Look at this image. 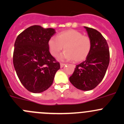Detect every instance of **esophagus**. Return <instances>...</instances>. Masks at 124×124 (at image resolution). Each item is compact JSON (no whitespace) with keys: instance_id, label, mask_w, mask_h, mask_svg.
Here are the masks:
<instances>
[{"instance_id":"1","label":"esophagus","mask_w":124,"mask_h":124,"mask_svg":"<svg viewBox=\"0 0 124 124\" xmlns=\"http://www.w3.org/2000/svg\"><path fill=\"white\" fill-rule=\"evenodd\" d=\"M60 65H61V68H62V67H64V65H65V63H60Z\"/></svg>"}]
</instances>
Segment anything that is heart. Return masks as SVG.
Masks as SVG:
<instances>
[{"label":"heart","instance_id":"obj_1","mask_svg":"<svg viewBox=\"0 0 124 124\" xmlns=\"http://www.w3.org/2000/svg\"><path fill=\"white\" fill-rule=\"evenodd\" d=\"M48 44L50 52L53 56H58L64 46L65 51L59 56V59H74L76 62L85 60L90 54L92 47L91 39L75 30L61 32L56 38H50Z\"/></svg>","mask_w":124,"mask_h":124}]
</instances>
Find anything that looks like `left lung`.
<instances>
[{"label": "left lung", "mask_w": 124, "mask_h": 124, "mask_svg": "<svg viewBox=\"0 0 124 124\" xmlns=\"http://www.w3.org/2000/svg\"><path fill=\"white\" fill-rule=\"evenodd\" d=\"M92 47L86 60L76 65L70 77V82L79 90L88 91L96 87L105 76L110 62L107 40L96 30L85 26Z\"/></svg>", "instance_id": "8db88e82"}]
</instances>
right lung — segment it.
Here are the masks:
<instances>
[{
    "mask_svg": "<svg viewBox=\"0 0 124 124\" xmlns=\"http://www.w3.org/2000/svg\"><path fill=\"white\" fill-rule=\"evenodd\" d=\"M55 33L53 28L33 25L17 37L13 64L20 82L29 91L38 93L47 90L60 69L59 62L51 56L48 44Z\"/></svg>",
    "mask_w": 124,
    "mask_h": 124,
    "instance_id": "right-lung-1",
    "label": "right lung"
}]
</instances>
